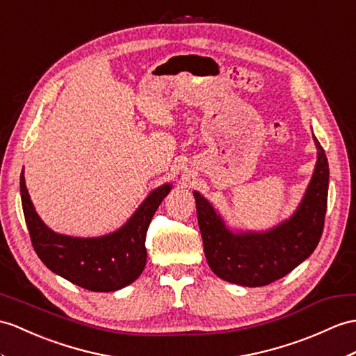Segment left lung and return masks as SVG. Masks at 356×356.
I'll use <instances>...</instances> for the list:
<instances>
[{"mask_svg":"<svg viewBox=\"0 0 356 356\" xmlns=\"http://www.w3.org/2000/svg\"><path fill=\"white\" fill-rule=\"evenodd\" d=\"M313 137L318 152L305 196L291 218L273 229L232 232L213 205L193 192L205 258L223 281L263 287L290 273L314 252L325 225L329 166L322 145Z\"/></svg>","mask_w":356,"mask_h":356,"instance_id":"left-lung-1","label":"left lung"}]
</instances>
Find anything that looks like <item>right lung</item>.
I'll return each instance as SVG.
<instances>
[{
	"label": "right lung",
	"instance_id": "right-lung-1",
	"mask_svg": "<svg viewBox=\"0 0 356 356\" xmlns=\"http://www.w3.org/2000/svg\"><path fill=\"white\" fill-rule=\"evenodd\" d=\"M21 199L31 245L51 272L90 291H116L134 282L146 264V231L172 186L155 188L128 222L102 237H69L40 220L21 173Z\"/></svg>",
	"mask_w": 356,
	"mask_h": 356
}]
</instances>
